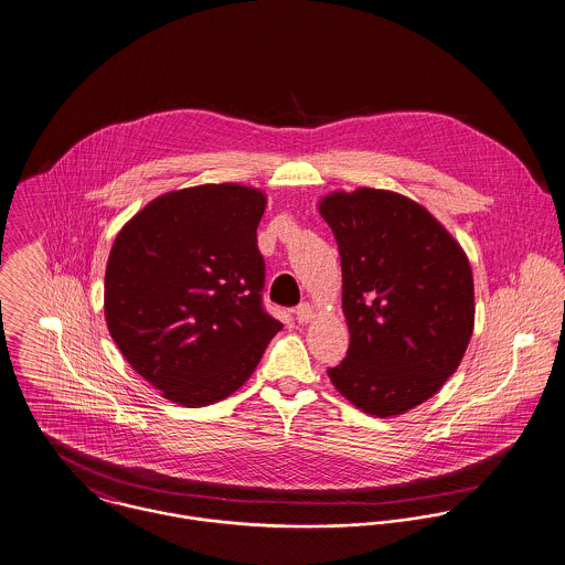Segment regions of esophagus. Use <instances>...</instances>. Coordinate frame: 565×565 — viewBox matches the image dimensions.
Listing matches in <instances>:
<instances>
[{
	"instance_id": "34e87169",
	"label": "esophagus",
	"mask_w": 565,
	"mask_h": 565,
	"mask_svg": "<svg viewBox=\"0 0 565 565\" xmlns=\"http://www.w3.org/2000/svg\"><path fill=\"white\" fill-rule=\"evenodd\" d=\"M294 312H296V319H298V323H302V326H305V323H308V321L315 317V307H312L310 302H302V305L296 308Z\"/></svg>"
}]
</instances>
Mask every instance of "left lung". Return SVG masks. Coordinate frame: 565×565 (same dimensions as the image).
I'll list each match as a JSON object with an SVG mask.
<instances>
[{
	"label": "left lung",
	"instance_id": "8db88e82",
	"mask_svg": "<svg viewBox=\"0 0 565 565\" xmlns=\"http://www.w3.org/2000/svg\"><path fill=\"white\" fill-rule=\"evenodd\" d=\"M319 213L339 244L350 328L330 382L366 414L412 411L456 373L472 337L468 257L425 206L397 192H332Z\"/></svg>",
	"mask_w": 565,
	"mask_h": 565
}]
</instances>
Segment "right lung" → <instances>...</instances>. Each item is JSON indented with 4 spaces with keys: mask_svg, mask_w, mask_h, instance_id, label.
<instances>
[{
    "mask_svg": "<svg viewBox=\"0 0 565 565\" xmlns=\"http://www.w3.org/2000/svg\"><path fill=\"white\" fill-rule=\"evenodd\" d=\"M265 194L206 183L157 196L116 235L105 321L125 360L172 404L233 395L282 328L260 305Z\"/></svg>",
    "mask_w": 565,
    "mask_h": 565,
    "instance_id": "1",
    "label": "right lung"
}]
</instances>
